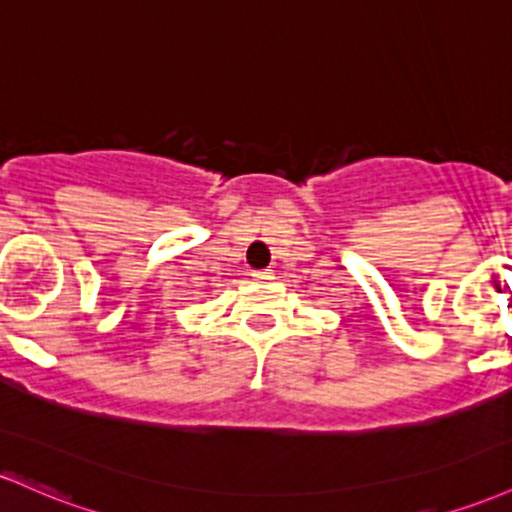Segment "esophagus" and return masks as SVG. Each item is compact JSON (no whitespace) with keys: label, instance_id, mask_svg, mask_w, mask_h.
Listing matches in <instances>:
<instances>
[{"label":"esophagus","instance_id":"obj_1","mask_svg":"<svg viewBox=\"0 0 512 512\" xmlns=\"http://www.w3.org/2000/svg\"><path fill=\"white\" fill-rule=\"evenodd\" d=\"M252 279L255 282H269V279H274V272L272 269H257V272H252Z\"/></svg>","mask_w":512,"mask_h":512}]
</instances>
